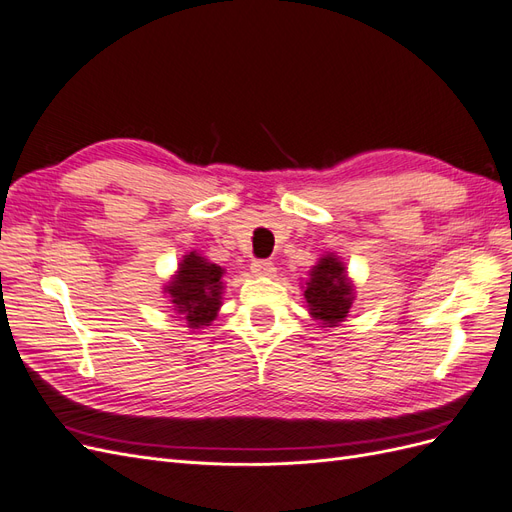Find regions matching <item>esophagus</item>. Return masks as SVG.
<instances>
[{
  "label": "esophagus",
  "instance_id": "1",
  "mask_svg": "<svg viewBox=\"0 0 512 512\" xmlns=\"http://www.w3.org/2000/svg\"><path fill=\"white\" fill-rule=\"evenodd\" d=\"M252 273L258 277H271L275 273V267L271 260H254L252 262Z\"/></svg>",
  "mask_w": 512,
  "mask_h": 512
}]
</instances>
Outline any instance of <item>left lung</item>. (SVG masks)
<instances>
[{
    "mask_svg": "<svg viewBox=\"0 0 512 512\" xmlns=\"http://www.w3.org/2000/svg\"><path fill=\"white\" fill-rule=\"evenodd\" d=\"M303 297L309 314L324 327H337L344 322L354 301V286L348 280L344 262L335 254H324L309 271Z\"/></svg>",
    "mask_w": 512,
    "mask_h": 512,
    "instance_id": "1",
    "label": "left lung"
}]
</instances>
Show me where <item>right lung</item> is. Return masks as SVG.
<instances>
[{"mask_svg":"<svg viewBox=\"0 0 512 512\" xmlns=\"http://www.w3.org/2000/svg\"><path fill=\"white\" fill-rule=\"evenodd\" d=\"M224 269L213 265L196 252L185 254L179 262V271L168 282L164 292L175 303V312L183 316L190 329H203L218 316L222 305Z\"/></svg>","mask_w":512,"mask_h":512,"instance_id":"add662e5","label":"right lung"}]
</instances>
